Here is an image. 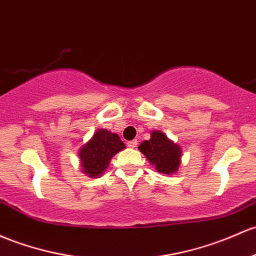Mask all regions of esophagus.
<instances>
[{"mask_svg": "<svg viewBox=\"0 0 256 256\" xmlns=\"http://www.w3.org/2000/svg\"><path fill=\"white\" fill-rule=\"evenodd\" d=\"M137 146V140H132V141L128 142V147L130 148H134Z\"/></svg>", "mask_w": 256, "mask_h": 256, "instance_id": "34e87169", "label": "esophagus"}]
</instances>
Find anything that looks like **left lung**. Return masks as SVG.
<instances>
[{
    "instance_id": "obj_1",
    "label": "left lung",
    "mask_w": 256,
    "mask_h": 256,
    "mask_svg": "<svg viewBox=\"0 0 256 256\" xmlns=\"http://www.w3.org/2000/svg\"><path fill=\"white\" fill-rule=\"evenodd\" d=\"M138 150L162 175L169 176L178 171L182 156L181 147L162 131H152L150 138L143 141L138 146Z\"/></svg>"
}]
</instances>
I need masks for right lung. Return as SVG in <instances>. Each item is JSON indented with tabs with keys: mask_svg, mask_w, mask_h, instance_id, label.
<instances>
[{
	"mask_svg": "<svg viewBox=\"0 0 256 256\" xmlns=\"http://www.w3.org/2000/svg\"><path fill=\"white\" fill-rule=\"evenodd\" d=\"M122 150H125V144L116 134L98 128L78 150L82 172L91 178H100L108 169L112 158Z\"/></svg>",
	"mask_w": 256,
	"mask_h": 256,
	"instance_id": "add662e5",
	"label": "right lung"
}]
</instances>
